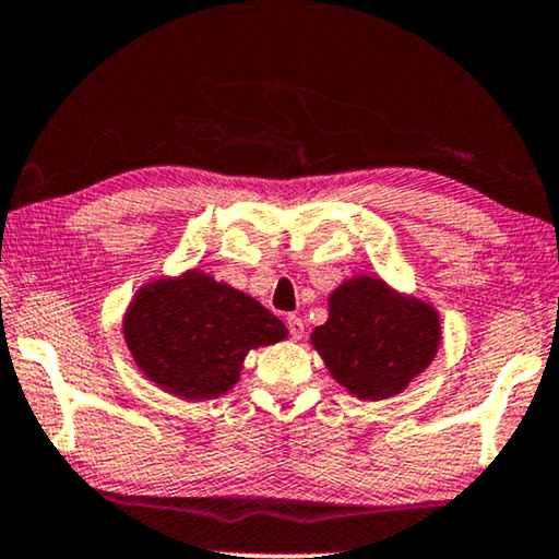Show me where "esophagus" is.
<instances>
[{
	"instance_id": "1",
	"label": "esophagus",
	"mask_w": 559,
	"mask_h": 559,
	"mask_svg": "<svg viewBox=\"0 0 559 559\" xmlns=\"http://www.w3.org/2000/svg\"><path fill=\"white\" fill-rule=\"evenodd\" d=\"M287 330H289V335H293L295 340L302 337L305 335L302 318H299V314H289V318H287Z\"/></svg>"
}]
</instances>
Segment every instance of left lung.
Wrapping results in <instances>:
<instances>
[{
    "label": "left lung",
    "instance_id": "left-lung-1",
    "mask_svg": "<svg viewBox=\"0 0 559 559\" xmlns=\"http://www.w3.org/2000/svg\"><path fill=\"white\" fill-rule=\"evenodd\" d=\"M310 340L347 393L383 401L406 391L431 366L441 320L424 299L395 293L373 274H355L333 289L328 322L314 328Z\"/></svg>",
    "mask_w": 559,
    "mask_h": 559
}]
</instances>
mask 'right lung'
<instances>
[{
    "label": "right lung",
    "instance_id": "add662e5",
    "mask_svg": "<svg viewBox=\"0 0 559 559\" xmlns=\"http://www.w3.org/2000/svg\"><path fill=\"white\" fill-rule=\"evenodd\" d=\"M123 337L141 373L183 401H212L239 380L249 350L287 337L285 322L254 297L189 270L135 293Z\"/></svg>",
    "mask_w": 559,
    "mask_h": 559
}]
</instances>
